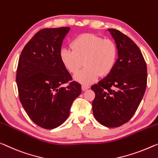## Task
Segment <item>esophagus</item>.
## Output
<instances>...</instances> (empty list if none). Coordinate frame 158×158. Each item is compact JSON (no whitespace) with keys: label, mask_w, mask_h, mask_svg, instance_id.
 <instances>
[{"label":"esophagus","mask_w":158,"mask_h":158,"mask_svg":"<svg viewBox=\"0 0 158 158\" xmlns=\"http://www.w3.org/2000/svg\"><path fill=\"white\" fill-rule=\"evenodd\" d=\"M89 88H90V86H86V85H82L81 86V89H82V91H83L87 90V89H89Z\"/></svg>","instance_id":"esophagus-1"}]
</instances>
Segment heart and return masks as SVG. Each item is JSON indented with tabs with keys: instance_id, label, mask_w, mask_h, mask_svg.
<instances>
[{
	"instance_id": "obj_1",
	"label": "heart",
	"mask_w": 158,
	"mask_h": 158,
	"mask_svg": "<svg viewBox=\"0 0 158 158\" xmlns=\"http://www.w3.org/2000/svg\"><path fill=\"white\" fill-rule=\"evenodd\" d=\"M72 51L62 49L60 56L63 65L71 73H76L84 64L85 68L74 76L75 81L91 84L98 77L109 74L116 63L118 49L110 39H103L94 34L80 35L71 42Z\"/></svg>"
}]
</instances>
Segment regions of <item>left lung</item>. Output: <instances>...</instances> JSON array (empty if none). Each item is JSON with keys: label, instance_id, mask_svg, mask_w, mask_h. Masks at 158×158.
Wrapping results in <instances>:
<instances>
[{"label": "left lung", "instance_id": "obj_1", "mask_svg": "<svg viewBox=\"0 0 158 158\" xmlns=\"http://www.w3.org/2000/svg\"><path fill=\"white\" fill-rule=\"evenodd\" d=\"M118 49L114 69L98 84L92 102L94 116L103 126L115 128L126 123L135 114L147 86V66L140 49L131 38L108 29Z\"/></svg>", "mask_w": 158, "mask_h": 158}]
</instances>
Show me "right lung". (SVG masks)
Returning <instances> with one entry per match:
<instances>
[{
  "label": "right lung",
  "mask_w": 158,
  "mask_h": 158,
  "mask_svg": "<svg viewBox=\"0 0 158 158\" xmlns=\"http://www.w3.org/2000/svg\"><path fill=\"white\" fill-rule=\"evenodd\" d=\"M69 27L45 28L23 48L18 61L16 83L19 98L30 118L45 129L60 126L69 116L81 86L72 81L60 53Z\"/></svg>",
  "instance_id": "add662e5"
}]
</instances>
